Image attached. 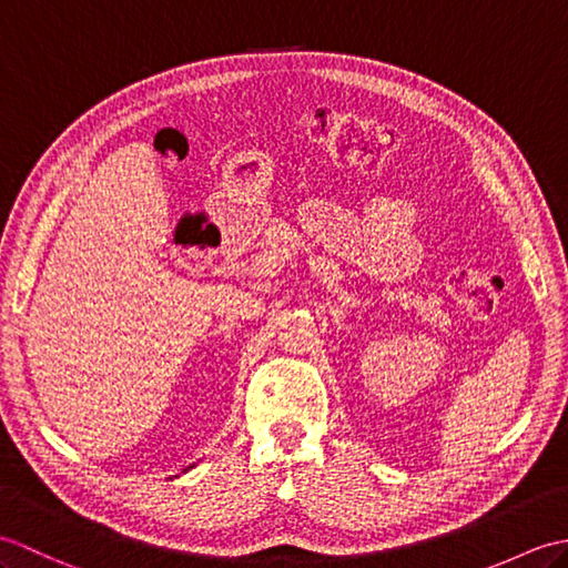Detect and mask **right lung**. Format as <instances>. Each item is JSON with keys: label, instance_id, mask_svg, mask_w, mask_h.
<instances>
[{"label": "right lung", "instance_id": "add662e5", "mask_svg": "<svg viewBox=\"0 0 568 568\" xmlns=\"http://www.w3.org/2000/svg\"><path fill=\"white\" fill-rule=\"evenodd\" d=\"M192 466H195V464H192ZM192 466H187V468H192ZM187 468H185V470H187ZM185 470H183V474H185Z\"/></svg>", "mask_w": 568, "mask_h": 568}]
</instances>
